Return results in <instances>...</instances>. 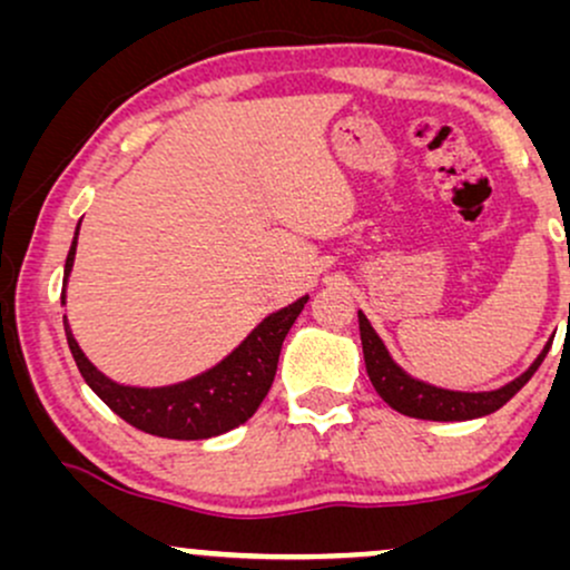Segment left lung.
Wrapping results in <instances>:
<instances>
[{
  "instance_id": "obj_1",
  "label": "left lung",
  "mask_w": 570,
  "mask_h": 570,
  "mask_svg": "<svg viewBox=\"0 0 570 570\" xmlns=\"http://www.w3.org/2000/svg\"><path fill=\"white\" fill-rule=\"evenodd\" d=\"M358 332H362V351L364 364H367V375L377 394H381V399L389 407L402 412V415L421 417V421H472V417H482L501 410L522 385L531 381L533 372L541 367V362H544L549 345H552L547 343L544 351L535 356L531 367L522 372L520 377H514L512 383L501 385V389L450 391L440 389V385L417 381V377L407 375V372L399 367L362 311H358Z\"/></svg>"
}]
</instances>
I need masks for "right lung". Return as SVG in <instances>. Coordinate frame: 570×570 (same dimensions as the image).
I'll list each match as a JSON object with an SVG mask.
<instances>
[{
  "mask_svg": "<svg viewBox=\"0 0 570 570\" xmlns=\"http://www.w3.org/2000/svg\"><path fill=\"white\" fill-rule=\"evenodd\" d=\"M77 235H80V225H77L75 240H71L67 254V265H63L61 305H67V281L71 265H75ZM305 303L307 294L265 316L248 332L244 343L227 353L212 370L200 372L189 381L158 385V389L115 383L112 377H107L90 364L80 343L71 335L67 316H63V330H67L69 351L85 383L94 389V394L115 415H120L134 429L166 436V440H208V436H219L246 423L263 404L273 385V377H276L281 345H284V337L289 335L292 324L303 313Z\"/></svg>",
  "mask_w": 570,
  "mask_h": 570,
  "instance_id": "1",
  "label": "right lung"
}]
</instances>
